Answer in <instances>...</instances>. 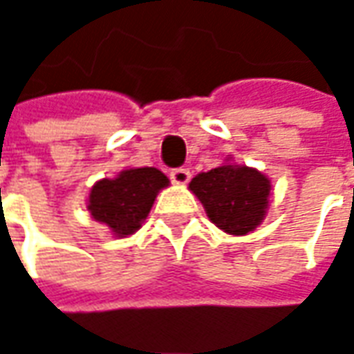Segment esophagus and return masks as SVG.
Returning a JSON list of instances; mask_svg holds the SVG:
<instances>
[{
  "label": "esophagus",
  "instance_id": "1",
  "mask_svg": "<svg viewBox=\"0 0 354 354\" xmlns=\"http://www.w3.org/2000/svg\"><path fill=\"white\" fill-rule=\"evenodd\" d=\"M169 179H171L173 183H177V185H185V183H189V179H191V173H189V169L185 167H175L171 169Z\"/></svg>",
  "mask_w": 354,
  "mask_h": 354
}]
</instances>
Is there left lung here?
Returning a JSON list of instances; mask_svg holds the SVG:
<instances>
[{
	"instance_id": "left-lung-1",
	"label": "left lung",
	"mask_w": 354,
	"mask_h": 354,
	"mask_svg": "<svg viewBox=\"0 0 354 354\" xmlns=\"http://www.w3.org/2000/svg\"><path fill=\"white\" fill-rule=\"evenodd\" d=\"M191 191L209 219L231 235H245L263 221L271 183L255 169L223 165L191 179Z\"/></svg>"
}]
</instances>
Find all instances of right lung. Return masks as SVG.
<instances>
[{
  "label": "right lung",
  "instance_id": "1",
  "mask_svg": "<svg viewBox=\"0 0 354 354\" xmlns=\"http://www.w3.org/2000/svg\"><path fill=\"white\" fill-rule=\"evenodd\" d=\"M167 185L169 179L159 169H127L115 179L97 181L89 193L87 209L95 221L105 223L115 235L125 237L141 227L159 189Z\"/></svg>",
  "mask_w": 354,
  "mask_h": 354
}]
</instances>
